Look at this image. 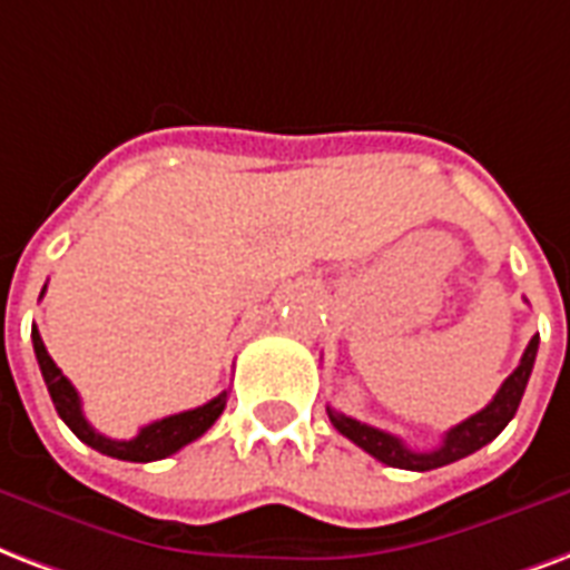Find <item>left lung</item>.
<instances>
[{
    "instance_id": "8db88e82",
    "label": "left lung",
    "mask_w": 570,
    "mask_h": 570,
    "mask_svg": "<svg viewBox=\"0 0 570 570\" xmlns=\"http://www.w3.org/2000/svg\"><path fill=\"white\" fill-rule=\"evenodd\" d=\"M538 355V334L529 341L527 353L517 364V371L502 382V389L497 391V397L484 406L475 415H469L466 421H460L458 428H451L442 442L433 451H412L403 440H397L394 433H385L380 428H371L364 421H355L343 412L332 410L328 406V419L337 428V433H343L346 440L355 442L358 449H364L371 458H376L385 466L394 469H412V472H428V469L449 466L454 460L469 458L472 451L484 449L488 442H493L505 430V424L514 419L517 406L523 401V391H527V382L532 376V367H535Z\"/></svg>"
}]
</instances>
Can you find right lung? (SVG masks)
Segmentation results:
<instances>
[{
  "mask_svg": "<svg viewBox=\"0 0 570 570\" xmlns=\"http://www.w3.org/2000/svg\"><path fill=\"white\" fill-rule=\"evenodd\" d=\"M43 289H47V286H43ZM32 346L43 382H47V391H50L56 412H59V419L77 433V440L86 442V445H92L95 451H101L107 458L130 460V463H149V460L169 458V454H176L179 449H185L188 442L199 440V436L215 424L217 415L224 412V406H227V391H220L215 401L203 403L197 410L151 421V424H146L134 440H110V436L98 433V430L86 421L80 394H77V389L68 382V376L56 367V362L50 358V353H47V346H43L38 328H32Z\"/></svg>",
  "mask_w": 570,
  "mask_h": 570,
  "instance_id": "obj_1",
  "label": "right lung"
}]
</instances>
